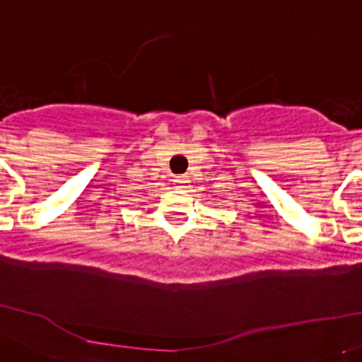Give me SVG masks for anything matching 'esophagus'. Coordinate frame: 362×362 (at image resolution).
I'll return each instance as SVG.
<instances>
[{
  "instance_id": "esophagus-1",
  "label": "esophagus",
  "mask_w": 362,
  "mask_h": 362,
  "mask_svg": "<svg viewBox=\"0 0 362 362\" xmlns=\"http://www.w3.org/2000/svg\"><path fill=\"white\" fill-rule=\"evenodd\" d=\"M173 182L178 189H187L189 184H191V180L187 177H175Z\"/></svg>"
}]
</instances>
